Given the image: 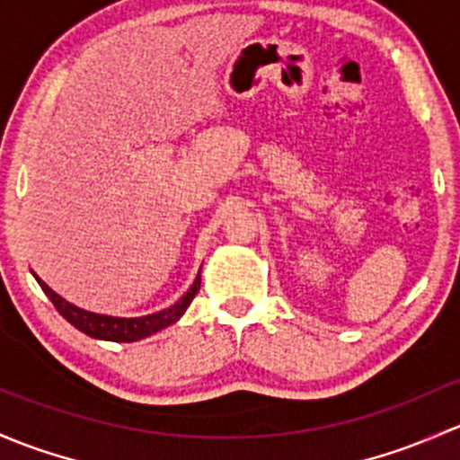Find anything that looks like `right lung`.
<instances>
[{
    "mask_svg": "<svg viewBox=\"0 0 460 460\" xmlns=\"http://www.w3.org/2000/svg\"><path fill=\"white\" fill-rule=\"evenodd\" d=\"M32 277L37 279V283L41 286V290L46 292L53 305L57 307L61 316L68 321L70 325L79 330V332L93 336V339H102V341H115V343H132V341L146 339V336L159 332V330L168 328L172 325L174 321H179L183 316V312L188 310L195 295L201 288V270H199L195 283L190 286V290L181 296L174 305L165 307V310L155 312V314H146V316H132V319H124V316H108V314H97V312H88L82 310V307L73 305L64 299V296L57 295L55 290H50L35 272Z\"/></svg>",
    "mask_w": 460,
    "mask_h": 460,
    "instance_id": "add662e5",
    "label": "right lung"
}]
</instances>
